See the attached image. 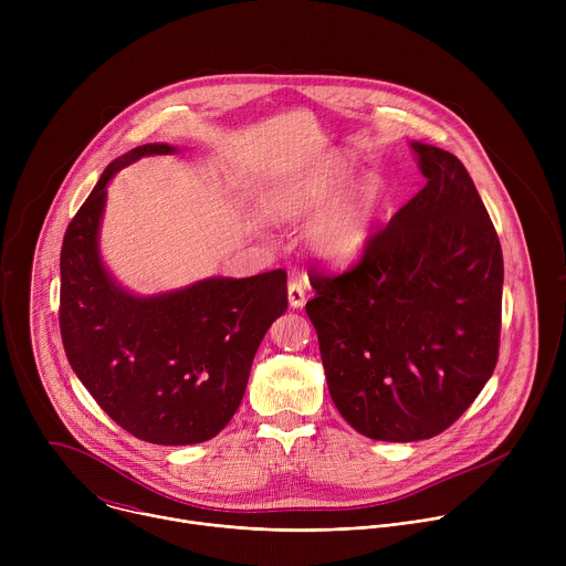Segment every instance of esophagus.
Segmentation results:
<instances>
[{
    "instance_id": "34e87169",
    "label": "esophagus",
    "mask_w": 566,
    "mask_h": 566,
    "mask_svg": "<svg viewBox=\"0 0 566 566\" xmlns=\"http://www.w3.org/2000/svg\"><path fill=\"white\" fill-rule=\"evenodd\" d=\"M306 302V284L302 280H291L289 282V304L293 308H300Z\"/></svg>"
}]
</instances>
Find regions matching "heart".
<instances>
[{"instance_id":"obj_1","label":"heart","mask_w":566,"mask_h":566,"mask_svg":"<svg viewBox=\"0 0 566 566\" xmlns=\"http://www.w3.org/2000/svg\"><path fill=\"white\" fill-rule=\"evenodd\" d=\"M352 179V166L345 158H332L325 166L311 168L284 186L271 197V210L277 217L302 219L325 205ZM332 201V200H331ZM333 202V201H332ZM329 203V202H328ZM380 203V184L376 179H363L349 192L338 197L308 221V247L327 260L347 262L356 258L371 237L376 210Z\"/></svg>"}]
</instances>
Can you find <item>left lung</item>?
Here are the masks:
<instances>
[{"mask_svg":"<svg viewBox=\"0 0 566 566\" xmlns=\"http://www.w3.org/2000/svg\"><path fill=\"white\" fill-rule=\"evenodd\" d=\"M428 184L343 273L308 269L306 302L329 394L376 441L448 430L493 376L504 258L461 160L412 143Z\"/></svg>","mask_w":566,"mask_h":566,"instance_id":"8db88e82","label":"left lung"}]
</instances>
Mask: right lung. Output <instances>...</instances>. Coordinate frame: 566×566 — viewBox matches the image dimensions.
<instances>
[{
    "mask_svg": "<svg viewBox=\"0 0 566 566\" xmlns=\"http://www.w3.org/2000/svg\"><path fill=\"white\" fill-rule=\"evenodd\" d=\"M172 151L154 143L116 158L71 219L60 334L69 365L112 421L147 443L190 446L217 437L237 412L255 352L289 297L284 269L154 297L114 284L98 258L107 184L140 156Z\"/></svg>",
    "mask_w": 566,
    "mask_h": 566,
    "instance_id": "add662e5",
    "label": "right lung"
}]
</instances>
